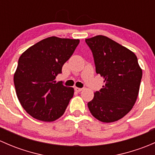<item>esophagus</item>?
Returning <instances> with one entry per match:
<instances>
[{"instance_id": "esophagus-1", "label": "esophagus", "mask_w": 155, "mask_h": 155, "mask_svg": "<svg viewBox=\"0 0 155 155\" xmlns=\"http://www.w3.org/2000/svg\"><path fill=\"white\" fill-rule=\"evenodd\" d=\"M75 91H77V92H80L81 91H82V88H80V87H75Z\"/></svg>"}]
</instances>
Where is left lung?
Here are the masks:
<instances>
[{"mask_svg": "<svg viewBox=\"0 0 155 155\" xmlns=\"http://www.w3.org/2000/svg\"><path fill=\"white\" fill-rule=\"evenodd\" d=\"M85 43L92 51L96 73L105 83L87 107L102 122L118 121L131 110L138 97L143 71L137 57L105 36L85 39Z\"/></svg>", "mask_w": 155, "mask_h": 155, "instance_id": "8db88e82", "label": "left lung"}]
</instances>
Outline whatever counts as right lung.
Here are the masks:
<instances>
[{
    "label": "right lung",
    "mask_w": 155,
    "mask_h": 155,
    "mask_svg": "<svg viewBox=\"0 0 155 155\" xmlns=\"http://www.w3.org/2000/svg\"><path fill=\"white\" fill-rule=\"evenodd\" d=\"M79 43L74 39L48 37L20 56L14 85L20 104L33 118L49 122L64 113L74 89L54 80Z\"/></svg>",
    "instance_id": "1"
}]
</instances>
